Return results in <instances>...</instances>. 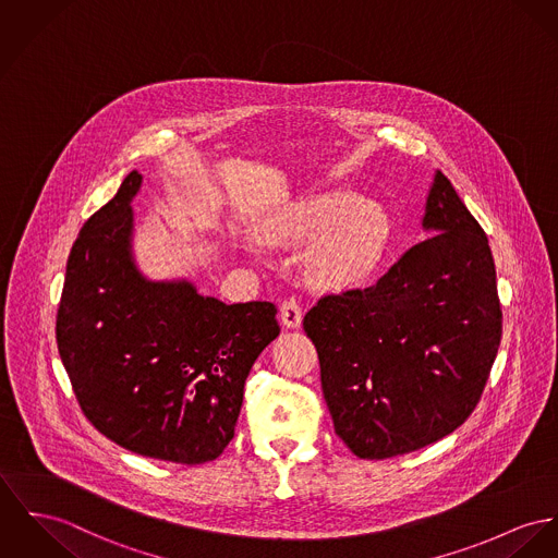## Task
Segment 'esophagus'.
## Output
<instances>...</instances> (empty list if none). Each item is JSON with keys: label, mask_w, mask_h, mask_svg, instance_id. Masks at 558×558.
<instances>
[{"label": "esophagus", "mask_w": 558, "mask_h": 558, "mask_svg": "<svg viewBox=\"0 0 558 558\" xmlns=\"http://www.w3.org/2000/svg\"><path fill=\"white\" fill-rule=\"evenodd\" d=\"M301 316H303V312H301L300 301L293 300V298L282 301V305H280V320H282L284 327L298 329L301 325Z\"/></svg>", "instance_id": "esophagus-1"}]
</instances>
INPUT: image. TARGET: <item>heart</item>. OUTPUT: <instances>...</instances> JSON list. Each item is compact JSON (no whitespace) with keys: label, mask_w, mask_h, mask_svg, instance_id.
Wrapping results in <instances>:
<instances>
[{"label":"heart","mask_w":558,"mask_h":558,"mask_svg":"<svg viewBox=\"0 0 558 558\" xmlns=\"http://www.w3.org/2000/svg\"><path fill=\"white\" fill-rule=\"evenodd\" d=\"M260 233L271 244H300L320 235L307 251V271L329 287L365 282L385 257L388 222L378 206L345 191L303 197L269 216Z\"/></svg>","instance_id":"heart-1"}]
</instances>
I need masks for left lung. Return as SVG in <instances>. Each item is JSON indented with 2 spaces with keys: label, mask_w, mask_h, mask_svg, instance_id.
<instances>
[{
  "label": "left lung",
  "mask_w": 558,
  "mask_h": 558,
  "mask_svg": "<svg viewBox=\"0 0 558 558\" xmlns=\"http://www.w3.org/2000/svg\"><path fill=\"white\" fill-rule=\"evenodd\" d=\"M423 229L367 289L325 295L305 314L336 433L359 459H390L461 427L501 342L488 238L435 172Z\"/></svg>",
  "instance_id": "left-lung-1"
}]
</instances>
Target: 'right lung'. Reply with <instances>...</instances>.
I'll use <instances>...</instances> for the list:
<instances>
[{"label": "right lung", "mask_w": 558, "mask_h": 558, "mask_svg": "<svg viewBox=\"0 0 558 558\" xmlns=\"http://www.w3.org/2000/svg\"><path fill=\"white\" fill-rule=\"evenodd\" d=\"M142 173L90 216L68 258L57 345L90 425L142 457L199 465L233 439L244 383L278 338L269 301L222 303L148 280L131 253Z\"/></svg>", "instance_id": "1"}]
</instances>
